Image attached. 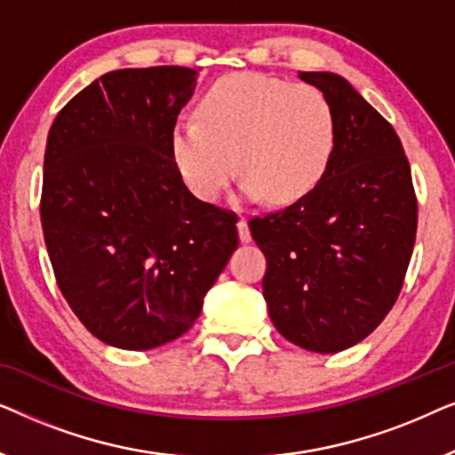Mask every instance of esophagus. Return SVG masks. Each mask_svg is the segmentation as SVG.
Masks as SVG:
<instances>
[{
  "label": "esophagus",
  "instance_id": "1",
  "mask_svg": "<svg viewBox=\"0 0 455 455\" xmlns=\"http://www.w3.org/2000/svg\"><path fill=\"white\" fill-rule=\"evenodd\" d=\"M238 234H240V240L242 242H251V229H248V221L242 217V220L238 221Z\"/></svg>",
  "mask_w": 455,
  "mask_h": 455
}]
</instances>
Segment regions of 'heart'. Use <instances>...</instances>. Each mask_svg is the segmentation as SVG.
I'll list each match as a JSON object with an SVG mask.
<instances>
[{
  "instance_id": "obj_1",
  "label": "heart",
  "mask_w": 455,
  "mask_h": 455,
  "mask_svg": "<svg viewBox=\"0 0 455 455\" xmlns=\"http://www.w3.org/2000/svg\"><path fill=\"white\" fill-rule=\"evenodd\" d=\"M335 142L338 120L325 92L254 72L211 84L198 120L180 117L170 139L173 164L196 198L215 201L238 167L242 195L275 204L300 201L321 182Z\"/></svg>"
}]
</instances>
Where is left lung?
I'll return each instance as SVG.
<instances>
[{
	"label": "left lung",
	"mask_w": 455,
	"mask_h": 455,
	"mask_svg": "<svg viewBox=\"0 0 455 455\" xmlns=\"http://www.w3.org/2000/svg\"><path fill=\"white\" fill-rule=\"evenodd\" d=\"M298 76L333 105V159L307 196L248 228L267 259L273 325L304 350L333 354L371 335L395 304L419 207L394 126L338 74Z\"/></svg>",
	"instance_id": "1"
}]
</instances>
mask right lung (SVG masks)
<instances>
[{
  "label": "right lung",
  "instance_id": "obj_1",
  "mask_svg": "<svg viewBox=\"0 0 455 455\" xmlns=\"http://www.w3.org/2000/svg\"><path fill=\"white\" fill-rule=\"evenodd\" d=\"M196 76L182 66L108 72L49 128V260L78 321L122 350L188 331L238 248V217L198 201L172 157V128Z\"/></svg>",
  "mask_w": 455,
  "mask_h": 455
}]
</instances>
